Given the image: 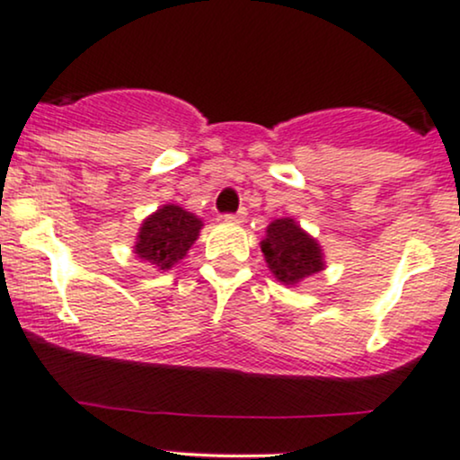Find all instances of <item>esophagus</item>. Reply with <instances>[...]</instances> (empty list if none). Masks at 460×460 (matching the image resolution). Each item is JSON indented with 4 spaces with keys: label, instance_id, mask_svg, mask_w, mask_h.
I'll return each instance as SVG.
<instances>
[{
    "label": "esophagus",
    "instance_id": "1",
    "mask_svg": "<svg viewBox=\"0 0 460 460\" xmlns=\"http://www.w3.org/2000/svg\"><path fill=\"white\" fill-rule=\"evenodd\" d=\"M244 217H246V209H240V211H235V214H226L225 220L226 222H244Z\"/></svg>",
    "mask_w": 460,
    "mask_h": 460
}]
</instances>
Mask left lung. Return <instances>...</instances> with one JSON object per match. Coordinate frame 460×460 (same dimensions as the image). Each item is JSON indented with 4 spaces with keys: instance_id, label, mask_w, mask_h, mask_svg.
<instances>
[{
    "instance_id": "obj_1",
    "label": "left lung",
    "mask_w": 460,
    "mask_h": 460,
    "mask_svg": "<svg viewBox=\"0 0 460 460\" xmlns=\"http://www.w3.org/2000/svg\"><path fill=\"white\" fill-rule=\"evenodd\" d=\"M262 253L270 273L282 284H297L323 269L322 249L288 217L270 222L267 238L262 240Z\"/></svg>"
}]
</instances>
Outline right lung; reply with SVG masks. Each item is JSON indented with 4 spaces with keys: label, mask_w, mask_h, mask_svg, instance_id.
Here are the masks:
<instances>
[{
    "label": "right lung",
    "mask_w": 460,
    "mask_h": 460,
    "mask_svg": "<svg viewBox=\"0 0 460 460\" xmlns=\"http://www.w3.org/2000/svg\"><path fill=\"white\" fill-rule=\"evenodd\" d=\"M200 217L182 207L165 205L143 222L134 253L145 262L165 270L181 262L200 235Z\"/></svg>",
    "instance_id": "right-lung-1"
}]
</instances>
